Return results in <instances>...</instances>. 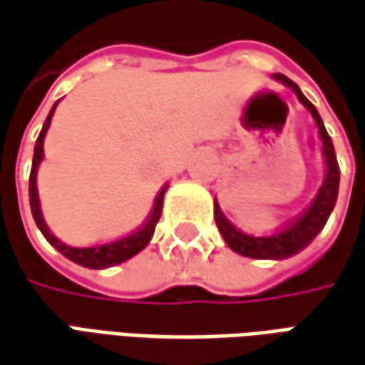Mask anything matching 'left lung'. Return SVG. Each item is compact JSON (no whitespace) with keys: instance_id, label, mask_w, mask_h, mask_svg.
<instances>
[{"instance_id":"8db88e82","label":"left lung","mask_w":365,"mask_h":365,"mask_svg":"<svg viewBox=\"0 0 365 365\" xmlns=\"http://www.w3.org/2000/svg\"><path fill=\"white\" fill-rule=\"evenodd\" d=\"M276 81L288 85L296 97L300 99L306 109L312 113L314 120L318 125L320 130L322 145H324V157H326V178L322 182L318 195L312 200V205L304 210L302 215H298L292 218L288 225H284L280 230H276L274 235H246L240 228H236L235 225H230L226 220V216L222 215V210L218 207V202L215 200V220L220 235L225 238V242L235 252L248 258H274V260H280V258H288V256L300 252L304 246H308L312 242L316 235L320 232L324 225L328 222L334 205H336V198H338V187H340V167H338V158H336V150L331 145L330 135L324 127V120H322L320 113L316 110L312 103L304 97V93L300 91V87L294 81H290L286 75L282 73H276L274 75Z\"/></svg>"}]
</instances>
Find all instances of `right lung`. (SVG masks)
<instances>
[{
    "instance_id": "1",
    "label": "right lung",
    "mask_w": 365,
    "mask_h": 365,
    "mask_svg": "<svg viewBox=\"0 0 365 365\" xmlns=\"http://www.w3.org/2000/svg\"><path fill=\"white\" fill-rule=\"evenodd\" d=\"M57 103L53 105L51 113L47 115V119L43 123V129H41L39 137H37L34 153V165H31V173H29V205H31V215H34L35 225L39 226L41 235L47 238V242L53 248H57L65 258H69L75 264H81L85 268H107V266H115V264L125 262V260H129L130 256L140 252L150 242V238L155 235V226H157L160 212H163V198H165L167 187L160 188V192L157 195V200H155V207L150 210L149 218L145 220V225H140L135 232L123 236L119 240L105 242V245L85 246V248H75V246H67L65 242H61L57 236H53L49 232L47 225H45L43 216H41V207H39V197H37V167H39V163L43 158L45 133H47L49 125H51V117L53 113H55Z\"/></svg>"
}]
</instances>
